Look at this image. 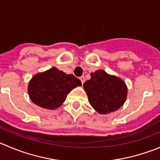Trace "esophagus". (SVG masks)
Returning <instances> with one entry per match:
<instances>
[{
    "label": "esophagus",
    "instance_id": "esophagus-1",
    "mask_svg": "<svg viewBox=\"0 0 160 160\" xmlns=\"http://www.w3.org/2000/svg\"><path fill=\"white\" fill-rule=\"evenodd\" d=\"M80 81H81L82 84H83V83H84V81H85L84 77H80Z\"/></svg>",
    "mask_w": 160,
    "mask_h": 160
}]
</instances>
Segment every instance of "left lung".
<instances>
[{"mask_svg": "<svg viewBox=\"0 0 160 160\" xmlns=\"http://www.w3.org/2000/svg\"><path fill=\"white\" fill-rule=\"evenodd\" d=\"M88 101L99 114H108L119 109L126 102L128 87L121 78L110 75L103 69L91 73L83 83Z\"/></svg>", "mask_w": 160, "mask_h": 160, "instance_id": "1", "label": "left lung"}]
</instances>
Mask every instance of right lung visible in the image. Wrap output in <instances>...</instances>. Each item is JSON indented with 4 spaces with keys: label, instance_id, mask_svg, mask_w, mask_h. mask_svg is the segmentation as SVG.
Segmentation results:
<instances>
[{
    "label": "right lung",
    "instance_id": "1",
    "mask_svg": "<svg viewBox=\"0 0 160 160\" xmlns=\"http://www.w3.org/2000/svg\"><path fill=\"white\" fill-rule=\"evenodd\" d=\"M79 86L81 81L78 78L52 67L32 77L28 84V94L35 105L53 110L61 106L67 94Z\"/></svg>",
    "mask_w": 160,
    "mask_h": 160
}]
</instances>
